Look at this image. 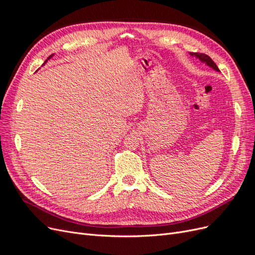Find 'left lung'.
<instances>
[{"label": "left lung", "mask_w": 255, "mask_h": 255, "mask_svg": "<svg viewBox=\"0 0 255 255\" xmlns=\"http://www.w3.org/2000/svg\"><path fill=\"white\" fill-rule=\"evenodd\" d=\"M190 54H191V55H195L196 57H198L201 61H204V63H206V65L212 67L214 70L219 71L218 67L216 66V64L212 60V58L208 56V55H206V54H202V53H190Z\"/></svg>", "instance_id": "8db88e82"}]
</instances>
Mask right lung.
Masks as SVG:
<instances>
[{
	"label": "right lung",
	"mask_w": 255,
	"mask_h": 255,
	"mask_svg": "<svg viewBox=\"0 0 255 255\" xmlns=\"http://www.w3.org/2000/svg\"><path fill=\"white\" fill-rule=\"evenodd\" d=\"M52 56H53V54H52V55H50V56H49V57H48V59H50V58H51V57H52ZM48 59H47V60H45V61H44V64H45V63H47V61H48Z\"/></svg>",
	"instance_id": "right-lung-1"
}]
</instances>
